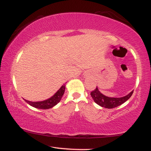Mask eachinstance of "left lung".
<instances>
[{"label":"left lung","instance_id":"8db88e82","mask_svg":"<svg viewBox=\"0 0 151 151\" xmlns=\"http://www.w3.org/2000/svg\"><path fill=\"white\" fill-rule=\"evenodd\" d=\"M133 93V91H132L127 96L121 97V98H110L101 93L98 87H96V89L91 92V96L94 102L100 105V106L106 109H113L122 104L126 101H127L131 98Z\"/></svg>","mask_w":151,"mask_h":151}]
</instances>
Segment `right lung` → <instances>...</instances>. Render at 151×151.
Segmentation results:
<instances>
[{
	"label": "right lung",
	"mask_w": 151,
	"mask_h": 151,
	"mask_svg": "<svg viewBox=\"0 0 151 151\" xmlns=\"http://www.w3.org/2000/svg\"><path fill=\"white\" fill-rule=\"evenodd\" d=\"M65 90V84H64L60 87V88L50 98L47 99L46 100L40 101V102H31V101L25 100L27 103L35 108L40 109H48L52 108L55 105H56L58 103H59L61 100L62 97H63L64 93Z\"/></svg>",
	"instance_id": "1"
}]
</instances>
